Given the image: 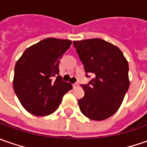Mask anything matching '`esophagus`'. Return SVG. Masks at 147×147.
<instances>
[{"label":"esophagus","instance_id":"obj_1","mask_svg":"<svg viewBox=\"0 0 147 147\" xmlns=\"http://www.w3.org/2000/svg\"><path fill=\"white\" fill-rule=\"evenodd\" d=\"M79 86V83L78 82H76V83L73 84V87L74 88H76V87H78Z\"/></svg>","mask_w":147,"mask_h":147}]
</instances>
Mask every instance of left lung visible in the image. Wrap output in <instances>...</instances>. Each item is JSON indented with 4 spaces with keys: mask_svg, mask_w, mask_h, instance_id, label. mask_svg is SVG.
<instances>
[{
    "mask_svg": "<svg viewBox=\"0 0 147 147\" xmlns=\"http://www.w3.org/2000/svg\"><path fill=\"white\" fill-rule=\"evenodd\" d=\"M73 45L85 72L94 76L88 84H81L80 111L94 120L107 119L119 108L129 89L128 61L117 46L100 38L75 40Z\"/></svg>",
    "mask_w": 147,
    "mask_h": 147,
    "instance_id": "obj_1",
    "label": "left lung"
}]
</instances>
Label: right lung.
<instances>
[{"label": "right lung", "mask_w": 147, "mask_h": 147, "mask_svg": "<svg viewBox=\"0 0 147 147\" xmlns=\"http://www.w3.org/2000/svg\"><path fill=\"white\" fill-rule=\"evenodd\" d=\"M71 40L46 38L28 48L14 67L13 86L20 103L29 113L45 116L58 108L72 85L59 76V59Z\"/></svg>", "instance_id": "add662e5"}]
</instances>
